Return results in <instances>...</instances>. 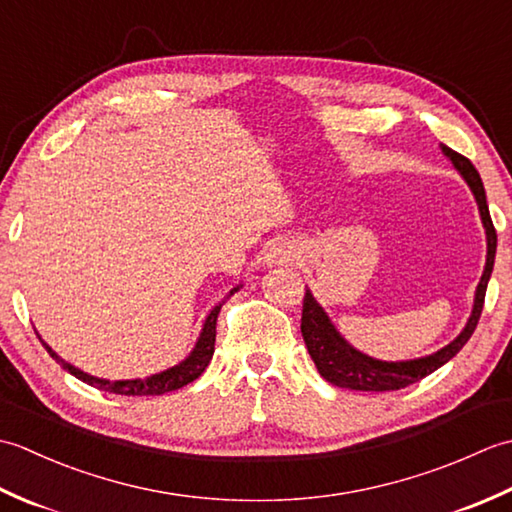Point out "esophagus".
Masks as SVG:
<instances>
[{
  "instance_id": "34e87169",
  "label": "esophagus",
  "mask_w": 512,
  "mask_h": 512,
  "mask_svg": "<svg viewBox=\"0 0 512 512\" xmlns=\"http://www.w3.org/2000/svg\"><path fill=\"white\" fill-rule=\"evenodd\" d=\"M295 259V246L290 242H277L268 248L266 253V264L268 266H284Z\"/></svg>"
}]
</instances>
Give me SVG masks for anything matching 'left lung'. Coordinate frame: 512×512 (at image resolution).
I'll return each mask as SVG.
<instances>
[{"label": "left lung", "instance_id": "8db88e82", "mask_svg": "<svg viewBox=\"0 0 512 512\" xmlns=\"http://www.w3.org/2000/svg\"><path fill=\"white\" fill-rule=\"evenodd\" d=\"M440 147L444 151V156L453 162V167L460 171V176L471 187L477 209H480L484 231H486V266H484L480 284H477V290H475L471 317L466 321L464 330L458 334V339H453L449 345H444L442 350L422 358H413V361L389 363V361H378V358H372L354 350V347L347 343L339 332H336L332 321L328 319V314H325V310L319 306L317 299L312 297V292L306 290V297H303V312H301L303 341H306V347L314 365L319 369V374L336 387L356 389V391H396V389L418 383L420 378L433 374L438 367L449 363L451 358L466 345V341L471 339V334L477 328V321H480V314L484 308L486 286H488V279H491L493 264H495L497 233L491 220V213H488L482 178L473 167V162L447 145H440Z\"/></svg>", "mask_w": 512, "mask_h": 512}]
</instances>
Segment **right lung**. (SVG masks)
Segmentation results:
<instances>
[{
  "label": "right lung",
  "mask_w": 512,
  "mask_h": 512,
  "mask_svg": "<svg viewBox=\"0 0 512 512\" xmlns=\"http://www.w3.org/2000/svg\"><path fill=\"white\" fill-rule=\"evenodd\" d=\"M237 290H239V286L231 290V295H233V292H237ZM231 295H228V297H231ZM222 306H224V301L217 303V306L209 312V317H206V321L202 325V332H200L198 343H195L193 352L187 358H184L182 363L173 365V367L165 369V372H160V374L147 376V378L105 380V378L90 376V374L81 372L79 367L65 363L63 358L57 352H54L48 343L41 341V336H39V341L43 343V347H46L48 354L54 358V361H57L65 369V372H70L72 376H76L79 380H83V383H88V385H92L96 389L110 391V394H121V396H160V394H167V391H176V389H180L184 385L193 383L195 378L202 376L206 365L211 363L213 352H215V323H217V314H220Z\"/></svg>",
  "instance_id": "1"
}]
</instances>
